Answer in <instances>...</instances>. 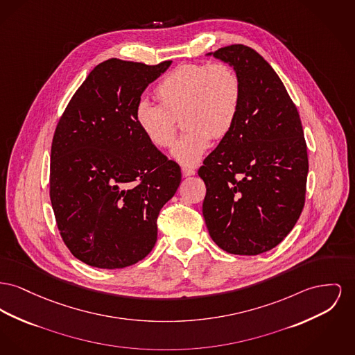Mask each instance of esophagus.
Segmentation results:
<instances>
[{
    "label": "esophagus",
    "mask_w": 355,
    "mask_h": 355,
    "mask_svg": "<svg viewBox=\"0 0 355 355\" xmlns=\"http://www.w3.org/2000/svg\"><path fill=\"white\" fill-rule=\"evenodd\" d=\"M194 174H196V170H194V168L188 166L182 167V175H184V177H190V175H194Z\"/></svg>",
    "instance_id": "esophagus-1"
}]
</instances>
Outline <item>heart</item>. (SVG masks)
Returning a JSON list of instances; mask_svg holds the SVG:
<instances>
[{"label": "heart", "instance_id": "b5f03b06", "mask_svg": "<svg viewBox=\"0 0 355 355\" xmlns=\"http://www.w3.org/2000/svg\"><path fill=\"white\" fill-rule=\"evenodd\" d=\"M159 105L146 99L135 107V122L154 146L166 148L177 134L175 118L182 114L187 131L173 147V157L184 165H197L211 138L223 139L236 123L241 82L230 64H182L157 84Z\"/></svg>", "mask_w": 355, "mask_h": 355}]
</instances>
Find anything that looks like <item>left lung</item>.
Returning <instances> with one entry per match:
<instances>
[{"label":"left lung","mask_w":355,"mask_h":355,"mask_svg":"<svg viewBox=\"0 0 355 355\" xmlns=\"http://www.w3.org/2000/svg\"><path fill=\"white\" fill-rule=\"evenodd\" d=\"M241 82L236 123L200 167L202 214L211 240L233 254L275 248L295 227L306 200L309 157L296 105L277 73L243 44L208 53Z\"/></svg>","instance_id":"obj_1"}]
</instances>
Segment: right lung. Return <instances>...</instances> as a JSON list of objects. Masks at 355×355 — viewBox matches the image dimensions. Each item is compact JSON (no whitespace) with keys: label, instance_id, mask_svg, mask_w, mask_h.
<instances>
[{"label":"right lung","instance_id":"1","mask_svg":"<svg viewBox=\"0 0 355 355\" xmlns=\"http://www.w3.org/2000/svg\"><path fill=\"white\" fill-rule=\"evenodd\" d=\"M171 62L98 64L67 105L51 148L49 196L64 244L85 264L125 268L157 241V218L181 168L135 122L147 85Z\"/></svg>","mask_w":355,"mask_h":355}]
</instances>
